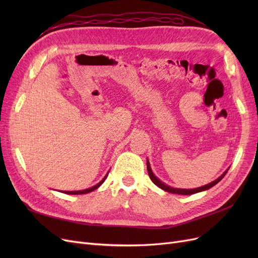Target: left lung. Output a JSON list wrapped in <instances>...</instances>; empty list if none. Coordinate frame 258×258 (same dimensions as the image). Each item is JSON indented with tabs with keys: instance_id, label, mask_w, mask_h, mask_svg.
<instances>
[{
	"instance_id": "8db88e82",
	"label": "left lung",
	"mask_w": 258,
	"mask_h": 258,
	"mask_svg": "<svg viewBox=\"0 0 258 258\" xmlns=\"http://www.w3.org/2000/svg\"><path fill=\"white\" fill-rule=\"evenodd\" d=\"M147 172H148V175H150L151 179L153 181V183H154L155 185H157V186L159 187V188H161V189H163V190H166V191H168V192H172V194L191 195V194H196V192H199V191H202V190H207V189L211 188V187H213L214 185H216V184H217L218 182H220L221 179L225 176V174L227 173V171H226V172H224L217 179H215L214 182L210 183V184H208V185L202 186V187H198V188H195V189H177V188H173V187H170V186L166 185L165 183H162V182L160 181V179H158L157 177H156V176L153 174L152 169H151V167H150V163H148V160H147Z\"/></svg>"
}]
</instances>
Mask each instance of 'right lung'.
Returning a JSON list of instances; mask_svg holds the SVG:
<instances>
[{
    "mask_svg": "<svg viewBox=\"0 0 258 258\" xmlns=\"http://www.w3.org/2000/svg\"><path fill=\"white\" fill-rule=\"evenodd\" d=\"M106 176H107V174L104 176V178L102 179V181H101L100 183H98L97 185H95V186H92L91 188H88V189H85V190H76V191H63V192H66V194H68V195H82V194H87V192H90V191H92V190H95V189H97L98 187L102 184L104 181H105V178H106Z\"/></svg>",
    "mask_w": 258,
    "mask_h": 258,
    "instance_id": "1",
    "label": "right lung"
}]
</instances>
